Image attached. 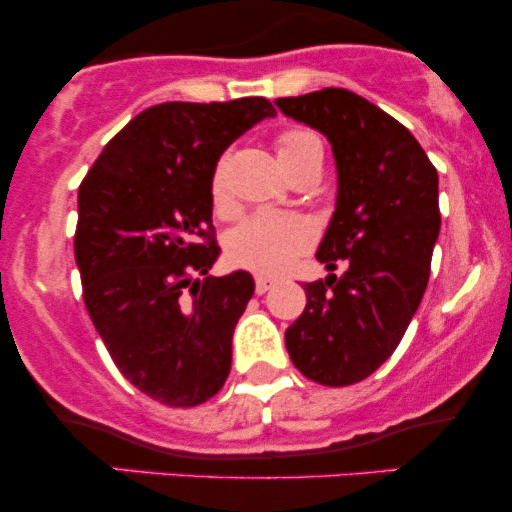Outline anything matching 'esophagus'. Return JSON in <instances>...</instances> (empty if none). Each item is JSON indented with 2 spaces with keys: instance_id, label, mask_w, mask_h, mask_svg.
<instances>
[{
  "instance_id": "esophagus-1",
  "label": "esophagus",
  "mask_w": 512,
  "mask_h": 512,
  "mask_svg": "<svg viewBox=\"0 0 512 512\" xmlns=\"http://www.w3.org/2000/svg\"><path fill=\"white\" fill-rule=\"evenodd\" d=\"M272 286H274L272 276H262V274L255 276V293H260V296H262V293H267L269 289H272Z\"/></svg>"
}]
</instances>
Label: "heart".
Wrapping results in <instances>:
<instances>
[{
    "label": "heart",
    "mask_w": 512,
    "mask_h": 512,
    "mask_svg": "<svg viewBox=\"0 0 512 512\" xmlns=\"http://www.w3.org/2000/svg\"><path fill=\"white\" fill-rule=\"evenodd\" d=\"M274 151L291 178L305 170H320L325 149L315 132L303 127L281 129L274 137ZM211 207L219 216L236 214L223 163L214 168L209 180ZM315 226L301 214H257L245 219L226 240V257L236 267L260 274H279L289 269L305 250L313 248Z\"/></svg>",
    "instance_id": "1"
}]
</instances>
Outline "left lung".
Listing matches in <instances>:
<instances>
[{"instance_id":"left-lung-1","label":"left lung","mask_w":512,"mask_h":512,"mask_svg":"<svg viewBox=\"0 0 512 512\" xmlns=\"http://www.w3.org/2000/svg\"><path fill=\"white\" fill-rule=\"evenodd\" d=\"M276 105L332 142L337 211L315 257L330 272L344 264L342 276L305 284L286 349L313 383H361L392 356L424 298L440 231L436 166L402 122L354 91Z\"/></svg>"}]
</instances>
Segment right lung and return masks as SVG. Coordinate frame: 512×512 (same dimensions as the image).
<instances>
[{
    "label": "right lung",
    "mask_w": 512,
    "mask_h": 512,
    "mask_svg": "<svg viewBox=\"0 0 512 512\" xmlns=\"http://www.w3.org/2000/svg\"><path fill=\"white\" fill-rule=\"evenodd\" d=\"M272 115L262 96L154 105L105 144L79 187L86 310L117 370L166 407L204 404L231 373L255 281L207 276L219 257L209 180L223 151Z\"/></svg>",
    "instance_id": "add662e5"
}]
</instances>
